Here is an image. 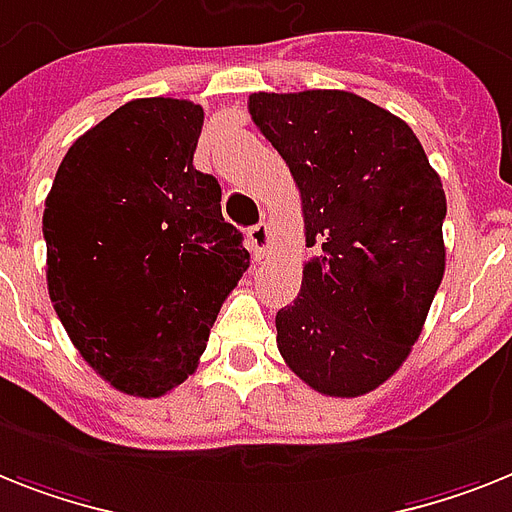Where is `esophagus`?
Segmentation results:
<instances>
[{
	"label": "esophagus",
	"mask_w": 512,
	"mask_h": 512,
	"mask_svg": "<svg viewBox=\"0 0 512 512\" xmlns=\"http://www.w3.org/2000/svg\"><path fill=\"white\" fill-rule=\"evenodd\" d=\"M269 246H272V238H269V227H266L264 222L253 225L251 230H248V248H251L253 259H256V261L264 259L266 253H269Z\"/></svg>",
	"instance_id": "34e87169"
}]
</instances>
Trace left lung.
Instances as JSON below:
<instances>
[{
    "label": "left lung",
    "instance_id": "obj_1",
    "mask_svg": "<svg viewBox=\"0 0 512 512\" xmlns=\"http://www.w3.org/2000/svg\"><path fill=\"white\" fill-rule=\"evenodd\" d=\"M248 112L301 190V293L277 311V348L329 398L395 374L445 274V190L416 133L350 91L251 94Z\"/></svg>",
    "mask_w": 512,
    "mask_h": 512
}]
</instances>
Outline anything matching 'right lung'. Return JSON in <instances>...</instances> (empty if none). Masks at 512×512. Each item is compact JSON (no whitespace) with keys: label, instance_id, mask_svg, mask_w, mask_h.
<instances>
[{"label":"right lung","instance_id":"right-lung-1","mask_svg":"<svg viewBox=\"0 0 512 512\" xmlns=\"http://www.w3.org/2000/svg\"><path fill=\"white\" fill-rule=\"evenodd\" d=\"M204 109L133 99L70 146L46 196V285L59 322L114 390L159 398L188 379L251 264L193 167Z\"/></svg>","mask_w":512,"mask_h":512}]
</instances>
